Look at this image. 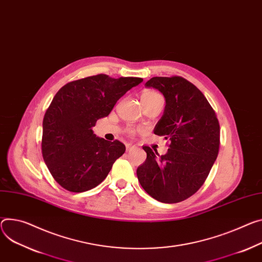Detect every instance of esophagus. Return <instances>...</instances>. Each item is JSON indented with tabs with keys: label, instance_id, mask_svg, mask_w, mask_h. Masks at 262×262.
<instances>
[{
	"label": "esophagus",
	"instance_id": "esophagus-1",
	"mask_svg": "<svg viewBox=\"0 0 262 262\" xmlns=\"http://www.w3.org/2000/svg\"><path fill=\"white\" fill-rule=\"evenodd\" d=\"M135 147H136L135 144H133V143H127V144H126V151H129V150L134 149Z\"/></svg>",
	"mask_w": 262,
	"mask_h": 262
}]
</instances>
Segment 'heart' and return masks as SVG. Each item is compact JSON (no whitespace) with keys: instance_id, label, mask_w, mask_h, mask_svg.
Here are the masks:
<instances>
[{"instance_id":"obj_1","label":"heart","mask_w":262,"mask_h":262,"mask_svg":"<svg viewBox=\"0 0 262 262\" xmlns=\"http://www.w3.org/2000/svg\"><path fill=\"white\" fill-rule=\"evenodd\" d=\"M159 97H162L159 93H157L155 91H145L143 94H142L141 100H142V102H146V101H150L152 99L159 98ZM127 133L129 135H134L135 134V129L134 128H128Z\"/></svg>"}]
</instances>
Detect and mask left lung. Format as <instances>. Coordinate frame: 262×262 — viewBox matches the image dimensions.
<instances>
[{
	"label": "left lung",
	"instance_id": "left-lung-1",
	"mask_svg": "<svg viewBox=\"0 0 262 262\" xmlns=\"http://www.w3.org/2000/svg\"><path fill=\"white\" fill-rule=\"evenodd\" d=\"M166 99L164 115L154 133L170 141L160 156L143 146L146 161L137 169L138 180L155 200L174 204L193 195L205 183L221 144L220 122L204 94L181 76L152 77L146 83Z\"/></svg>",
	"mask_w": 262,
	"mask_h": 262
}]
</instances>
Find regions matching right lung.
<instances>
[{"label":"right lung","mask_w":262,"mask_h":262,"mask_svg":"<svg viewBox=\"0 0 262 262\" xmlns=\"http://www.w3.org/2000/svg\"><path fill=\"white\" fill-rule=\"evenodd\" d=\"M142 81L139 77L98 74L68 82L56 93L43 117L41 154L63 189L83 192L98 186L124 154L125 145L120 141L98 138L92 127Z\"/></svg>","instance_id":"1"}]
</instances>
